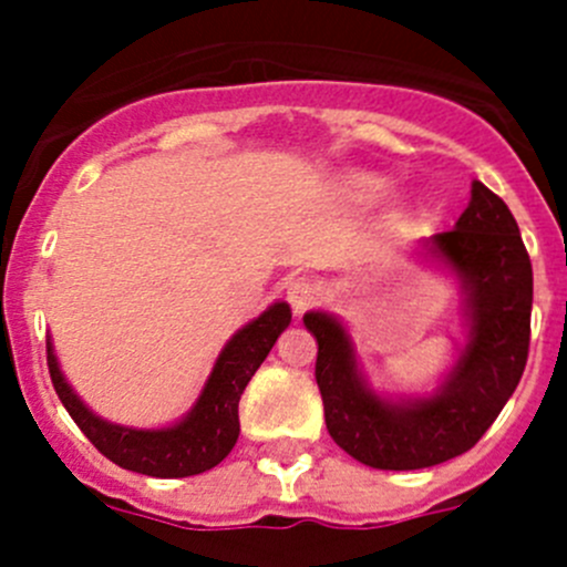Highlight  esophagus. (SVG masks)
Listing matches in <instances>:
<instances>
[{"label": "esophagus", "instance_id": "obj_1", "mask_svg": "<svg viewBox=\"0 0 567 567\" xmlns=\"http://www.w3.org/2000/svg\"><path fill=\"white\" fill-rule=\"evenodd\" d=\"M285 296H288L296 316H301V312H307L318 301V285L307 277H293L285 285Z\"/></svg>", "mask_w": 567, "mask_h": 567}]
</instances>
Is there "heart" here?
Listing matches in <instances>:
<instances>
[{
  "instance_id": "1",
  "label": "heart",
  "mask_w": 567,
  "mask_h": 567,
  "mask_svg": "<svg viewBox=\"0 0 567 567\" xmlns=\"http://www.w3.org/2000/svg\"><path fill=\"white\" fill-rule=\"evenodd\" d=\"M368 186H370V188H381V186H384V183H381V181H370Z\"/></svg>"
}]
</instances>
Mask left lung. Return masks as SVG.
Wrapping results in <instances>:
<instances>
[{"mask_svg": "<svg viewBox=\"0 0 567 567\" xmlns=\"http://www.w3.org/2000/svg\"><path fill=\"white\" fill-rule=\"evenodd\" d=\"M420 255L453 274L463 293L455 362L427 394L373 390L351 334L331 312L310 310L316 381L329 436L364 466L425 468L480 442L522 381L529 353L532 262L511 208L483 183L453 230L420 241Z\"/></svg>", "mask_w": 567, "mask_h": 567, "instance_id": "obj_1", "label": "left lung"}]
</instances>
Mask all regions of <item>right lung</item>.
<instances>
[{
	"label": "right lung",
	"instance_id": "1",
	"mask_svg": "<svg viewBox=\"0 0 567 567\" xmlns=\"http://www.w3.org/2000/svg\"><path fill=\"white\" fill-rule=\"evenodd\" d=\"M288 326L290 307L285 301H274L266 312L241 326L216 357L197 403L181 420L164 427H131L104 420L68 384L51 337L45 340V359L62 405L99 453L117 466L147 477H192L214 468L236 447L241 433L238 400Z\"/></svg>",
	"mask_w": 567,
	"mask_h": 567
}]
</instances>
